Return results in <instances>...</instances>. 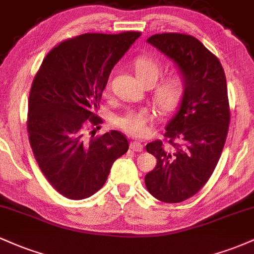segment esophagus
<instances>
[{
    "label": "esophagus",
    "instance_id": "obj_1",
    "mask_svg": "<svg viewBox=\"0 0 254 254\" xmlns=\"http://www.w3.org/2000/svg\"><path fill=\"white\" fill-rule=\"evenodd\" d=\"M130 148H131L133 152H142L143 150V144L138 141H132L130 143Z\"/></svg>",
    "mask_w": 254,
    "mask_h": 254
}]
</instances>
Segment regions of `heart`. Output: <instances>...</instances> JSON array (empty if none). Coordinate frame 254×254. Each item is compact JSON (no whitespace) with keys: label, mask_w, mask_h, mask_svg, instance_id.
I'll return each instance as SVG.
<instances>
[{"label":"heart","mask_w":254,"mask_h":254,"mask_svg":"<svg viewBox=\"0 0 254 254\" xmlns=\"http://www.w3.org/2000/svg\"><path fill=\"white\" fill-rule=\"evenodd\" d=\"M133 69L141 83H155L163 72L159 60L149 55H142L137 58L133 64ZM183 91H185V83L182 78L177 74H171L164 78L157 86L154 99L159 107L163 108L164 111H171L180 104ZM154 119L155 113L153 112V110L143 107L140 110H130L123 113L122 116L116 117L114 124L129 135L142 137L149 132L150 124L154 122Z\"/></svg>","instance_id":"1"}]
</instances>
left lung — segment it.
Listing matches in <instances>:
<instances>
[{
    "instance_id": "obj_1",
    "label": "left lung",
    "mask_w": 254,
    "mask_h": 254,
    "mask_svg": "<svg viewBox=\"0 0 254 254\" xmlns=\"http://www.w3.org/2000/svg\"><path fill=\"white\" fill-rule=\"evenodd\" d=\"M175 63L185 83L177 113L165 137L146 146L157 165L144 177L147 189L164 202L196 194L212 175L230 122L227 79L221 63L204 44L185 33H157L147 40Z\"/></svg>"
}]
</instances>
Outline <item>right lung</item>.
<instances>
[{
    "label": "right lung",
    "mask_w": 254,
    "mask_h": 254,
    "mask_svg": "<svg viewBox=\"0 0 254 254\" xmlns=\"http://www.w3.org/2000/svg\"><path fill=\"white\" fill-rule=\"evenodd\" d=\"M141 32L84 33L61 42L44 58L29 96L27 132L41 171L55 190L82 200L106 183L113 163L127 152L129 142L111 130L85 135L111 71Z\"/></svg>",
    "instance_id": "add662e5"
}]
</instances>
